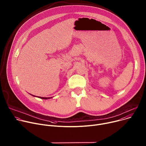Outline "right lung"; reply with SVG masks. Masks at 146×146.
Wrapping results in <instances>:
<instances>
[{
  "instance_id": "obj_1",
  "label": "right lung",
  "mask_w": 146,
  "mask_h": 146,
  "mask_svg": "<svg viewBox=\"0 0 146 146\" xmlns=\"http://www.w3.org/2000/svg\"><path fill=\"white\" fill-rule=\"evenodd\" d=\"M32 95V96L33 97H38V98H41V99H44V100H47V99H50V98H52V97H37V96H34V95H32V94H31Z\"/></svg>"
}]
</instances>
